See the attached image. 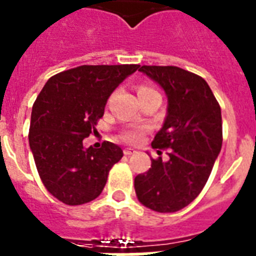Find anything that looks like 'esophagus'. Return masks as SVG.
<instances>
[{"label": "esophagus", "instance_id": "obj_1", "mask_svg": "<svg viewBox=\"0 0 256 256\" xmlns=\"http://www.w3.org/2000/svg\"><path fill=\"white\" fill-rule=\"evenodd\" d=\"M134 154H138V150H132V148H126V150H124V155L126 156L134 155Z\"/></svg>", "mask_w": 256, "mask_h": 256}]
</instances>
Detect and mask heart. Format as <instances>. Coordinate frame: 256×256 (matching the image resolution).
Wrapping results in <instances>:
<instances>
[{
    "label": "heart",
    "instance_id": "b5f03b06",
    "mask_svg": "<svg viewBox=\"0 0 256 256\" xmlns=\"http://www.w3.org/2000/svg\"><path fill=\"white\" fill-rule=\"evenodd\" d=\"M144 90H154V89L148 88V86H140V89H138V92H144ZM142 130H140V128H130L122 134V138L128 142H138L142 140Z\"/></svg>",
    "mask_w": 256,
    "mask_h": 256
}]
</instances>
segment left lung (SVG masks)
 Instances as JSON below:
<instances>
[{
    "label": "left lung",
    "instance_id": "8db88e82",
    "mask_svg": "<svg viewBox=\"0 0 256 256\" xmlns=\"http://www.w3.org/2000/svg\"><path fill=\"white\" fill-rule=\"evenodd\" d=\"M138 70L167 94V116L152 148H170V159H152L150 170L134 178V191L150 210L176 212L199 195L220 152V106L206 80L195 73L156 65Z\"/></svg>",
    "mask_w": 256,
    "mask_h": 256
}]
</instances>
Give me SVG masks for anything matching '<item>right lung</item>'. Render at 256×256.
<instances>
[{
	"label": "right lung",
	"mask_w": 256,
	"mask_h": 256,
	"mask_svg": "<svg viewBox=\"0 0 256 256\" xmlns=\"http://www.w3.org/2000/svg\"><path fill=\"white\" fill-rule=\"evenodd\" d=\"M138 65H82L50 77L32 108L29 146L44 186L56 199L80 206L104 190L122 148L104 142L84 148L114 89Z\"/></svg>",
	"instance_id": "1"
}]
</instances>
